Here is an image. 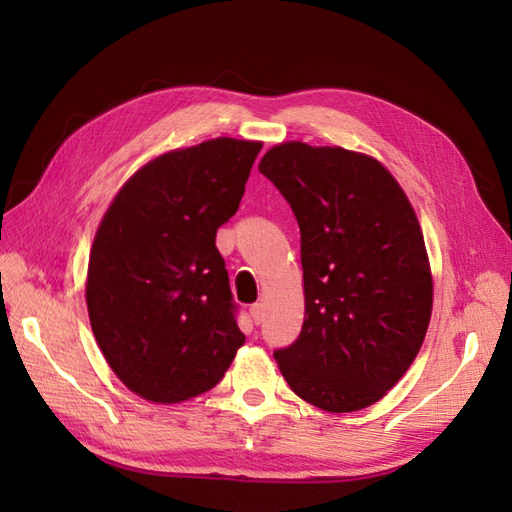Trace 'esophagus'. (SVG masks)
Here are the masks:
<instances>
[{"label":"esophagus","mask_w":512,"mask_h":512,"mask_svg":"<svg viewBox=\"0 0 512 512\" xmlns=\"http://www.w3.org/2000/svg\"><path fill=\"white\" fill-rule=\"evenodd\" d=\"M266 317V306L264 303H255V306H250V319H253L257 325L264 321Z\"/></svg>","instance_id":"obj_1"}]
</instances>
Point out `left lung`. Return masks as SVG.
I'll list each match as a JSON object with an SVG mask.
<instances>
[{
    "label": "left lung",
    "instance_id": "8db88e82",
    "mask_svg": "<svg viewBox=\"0 0 512 512\" xmlns=\"http://www.w3.org/2000/svg\"><path fill=\"white\" fill-rule=\"evenodd\" d=\"M259 171L288 200L301 231L306 314L275 352L286 383L330 413L374 405L418 356L433 275L418 215L389 169L343 147L288 140Z\"/></svg>",
    "mask_w": 512,
    "mask_h": 512
}]
</instances>
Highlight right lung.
I'll return each instance as SVG.
<instances>
[{"mask_svg": "<svg viewBox=\"0 0 512 512\" xmlns=\"http://www.w3.org/2000/svg\"><path fill=\"white\" fill-rule=\"evenodd\" d=\"M264 143L211 138L132 173L96 228L85 301L107 365L136 396L176 405L213 389L246 336L217 228L237 213Z\"/></svg>", "mask_w": 512, "mask_h": 512, "instance_id": "right-lung-1", "label": "right lung"}]
</instances>
